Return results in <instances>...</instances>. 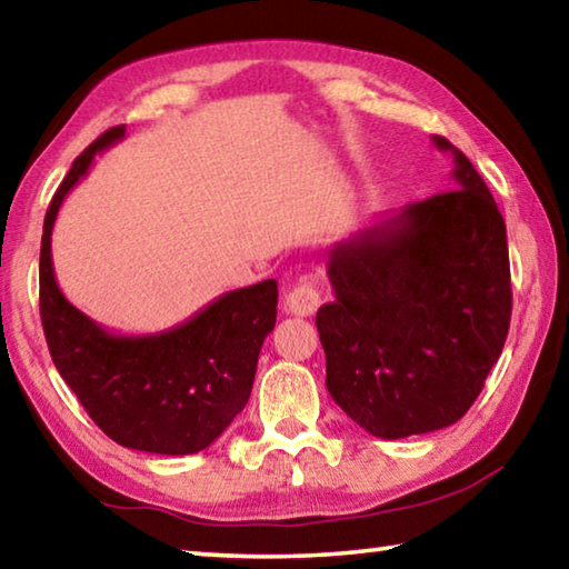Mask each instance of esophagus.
Returning a JSON list of instances; mask_svg holds the SVG:
<instances>
[{
    "instance_id": "esophagus-1",
    "label": "esophagus",
    "mask_w": 569,
    "mask_h": 569,
    "mask_svg": "<svg viewBox=\"0 0 569 569\" xmlns=\"http://www.w3.org/2000/svg\"><path fill=\"white\" fill-rule=\"evenodd\" d=\"M321 291L311 281H301L286 296V311L293 316H311L319 311Z\"/></svg>"
}]
</instances>
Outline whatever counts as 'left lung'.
Masks as SVG:
<instances>
[{
	"label": "left lung",
	"mask_w": 569,
	"mask_h": 569,
	"mask_svg": "<svg viewBox=\"0 0 569 569\" xmlns=\"http://www.w3.org/2000/svg\"><path fill=\"white\" fill-rule=\"evenodd\" d=\"M451 190L329 250L333 301L316 313L331 399L381 439L445 429L485 387L509 331L507 228L447 138Z\"/></svg>",
	"instance_id": "left-lung-1"
}]
</instances>
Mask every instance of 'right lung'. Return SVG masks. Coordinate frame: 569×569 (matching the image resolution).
Here are the masks:
<instances>
[{
  "instance_id": "add662e5",
  "label": "right lung",
  "mask_w": 569,
  "mask_h": 569,
  "mask_svg": "<svg viewBox=\"0 0 569 569\" xmlns=\"http://www.w3.org/2000/svg\"><path fill=\"white\" fill-rule=\"evenodd\" d=\"M122 138V124L100 134L72 162L47 208L40 248L44 339L60 377L112 441L150 455H196L248 403L258 353L276 326L278 283L268 278L223 293L186 323L148 336L110 333L77 311L54 278V218L94 152Z\"/></svg>"
}]
</instances>
